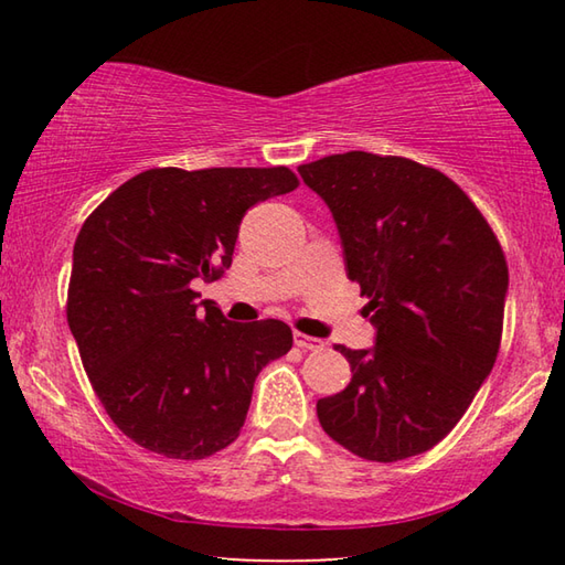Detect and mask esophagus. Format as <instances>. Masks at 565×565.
I'll return each instance as SVG.
<instances>
[{"mask_svg": "<svg viewBox=\"0 0 565 565\" xmlns=\"http://www.w3.org/2000/svg\"><path fill=\"white\" fill-rule=\"evenodd\" d=\"M294 343L299 349H303V351H319V349H323V341L313 339V337H306V333H301V331H294Z\"/></svg>", "mask_w": 565, "mask_h": 565, "instance_id": "obj_1", "label": "esophagus"}]
</instances>
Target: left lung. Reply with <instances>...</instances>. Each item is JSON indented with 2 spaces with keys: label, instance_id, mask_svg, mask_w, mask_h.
Returning <instances> with one entry per match:
<instances>
[{
  "label": "left lung",
  "instance_id": "left-lung-1",
  "mask_svg": "<svg viewBox=\"0 0 565 565\" xmlns=\"http://www.w3.org/2000/svg\"><path fill=\"white\" fill-rule=\"evenodd\" d=\"M337 218L376 347L353 351L351 384L317 404L333 441L366 461L434 448L491 374L509 266L491 224L441 171L406 157L331 154L299 167Z\"/></svg>",
  "mask_w": 565,
  "mask_h": 565
}]
</instances>
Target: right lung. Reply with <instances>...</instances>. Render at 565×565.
Masks as SVG:
<instances>
[{"label":"right lung","instance_id":"1","mask_svg":"<svg viewBox=\"0 0 565 565\" xmlns=\"http://www.w3.org/2000/svg\"><path fill=\"white\" fill-rule=\"evenodd\" d=\"M296 186L289 167H164L124 181L87 216L66 321L94 394L134 444L199 461L236 441L256 376L294 337L279 319L226 321L194 284L232 266L248 209Z\"/></svg>","mask_w":565,"mask_h":565}]
</instances>
